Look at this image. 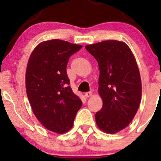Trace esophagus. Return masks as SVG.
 <instances>
[{
	"label": "esophagus",
	"mask_w": 161,
	"mask_h": 161,
	"mask_svg": "<svg viewBox=\"0 0 161 161\" xmlns=\"http://www.w3.org/2000/svg\"><path fill=\"white\" fill-rule=\"evenodd\" d=\"M85 96H86V97H90L91 96H92V92H86V93L85 94Z\"/></svg>",
	"instance_id": "esophagus-1"
}]
</instances>
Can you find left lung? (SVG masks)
<instances>
[{
	"label": "left lung",
	"instance_id": "left-lung-1",
	"mask_svg": "<svg viewBox=\"0 0 161 161\" xmlns=\"http://www.w3.org/2000/svg\"><path fill=\"white\" fill-rule=\"evenodd\" d=\"M98 63V94L103 106L95 114L97 127L115 134L131 123L142 99V81L136 58L125 42L108 40L86 45Z\"/></svg>",
	"mask_w": 161,
	"mask_h": 161
}]
</instances>
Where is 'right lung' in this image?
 Listing matches in <instances>:
<instances>
[{
	"label": "right lung",
	"instance_id": "right-lung-1",
	"mask_svg": "<svg viewBox=\"0 0 161 161\" xmlns=\"http://www.w3.org/2000/svg\"><path fill=\"white\" fill-rule=\"evenodd\" d=\"M82 46L60 39L45 41L35 47L28 60L25 88L35 116L46 129L68 132L82 102L69 86L66 66Z\"/></svg>",
	"mask_w": 161,
	"mask_h": 161
}]
</instances>
